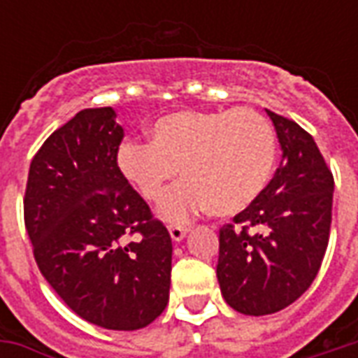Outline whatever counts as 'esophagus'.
Returning a JSON list of instances; mask_svg holds the SVG:
<instances>
[{
	"instance_id": "obj_1",
	"label": "esophagus",
	"mask_w": 358,
	"mask_h": 358,
	"mask_svg": "<svg viewBox=\"0 0 358 358\" xmlns=\"http://www.w3.org/2000/svg\"><path fill=\"white\" fill-rule=\"evenodd\" d=\"M187 228L186 226H169V234L174 241H182L186 238Z\"/></svg>"
}]
</instances>
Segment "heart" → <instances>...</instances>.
<instances>
[{
    "instance_id": "heart-1",
    "label": "heart",
    "mask_w": 358,
    "mask_h": 358,
    "mask_svg": "<svg viewBox=\"0 0 358 358\" xmlns=\"http://www.w3.org/2000/svg\"><path fill=\"white\" fill-rule=\"evenodd\" d=\"M148 141L118 148L120 174L143 199L155 201L178 176L184 182L159 203L169 222L201 210L228 217L263 194L276 164V134L253 109L180 110L155 120Z\"/></svg>"
}]
</instances>
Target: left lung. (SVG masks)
Listing matches in <instances>:
<instances>
[{
  "mask_svg": "<svg viewBox=\"0 0 358 358\" xmlns=\"http://www.w3.org/2000/svg\"><path fill=\"white\" fill-rule=\"evenodd\" d=\"M282 163L264 192L220 228L217 278L241 315L282 310L307 292L320 270L331 224L334 176L313 136L266 110Z\"/></svg>",
  "mask_w": 358,
  "mask_h": 358,
  "instance_id": "8db88e82",
  "label": "left lung"
}]
</instances>
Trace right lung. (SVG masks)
<instances>
[{
    "mask_svg": "<svg viewBox=\"0 0 358 358\" xmlns=\"http://www.w3.org/2000/svg\"><path fill=\"white\" fill-rule=\"evenodd\" d=\"M113 107L84 109L36 153L24 224L38 268L66 307L107 330H140L169 303L172 241L120 174ZM140 233L138 241L125 238Z\"/></svg>",
    "mask_w": 358,
    "mask_h": 358,
    "instance_id": "add662e5",
    "label": "right lung"
}]
</instances>
